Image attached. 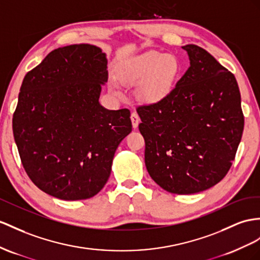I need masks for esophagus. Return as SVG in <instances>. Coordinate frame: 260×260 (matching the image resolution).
Instances as JSON below:
<instances>
[{"instance_id":"34e87169","label":"esophagus","mask_w":260,"mask_h":260,"mask_svg":"<svg viewBox=\"0 0 260 260\" xmlns=\"http://www.w3.org/2000/svg\"><path fill=\"white\" fill-rule=\"evenodd\" d=\"M131 121H132V124H133V127L137 128L139 123H141V118H139V116H138L136 112H133L131 114Z\"/></svg>"}]
</instances>
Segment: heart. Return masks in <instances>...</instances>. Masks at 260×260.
<instances>
[{"label":"heart","instance_id":"heart-1","mask_svg":"<svg viewBox=\"0 0 260 260\" xmlns=\"http://www.w3.org/2000/svg\"><path fill=\"white\" fill-rule=\"evenodd\" d=\"M180 66L172 55L148 51L132 60L119 64L115 77L126 85L142 82L138 96L144 102L156 103L170 94L176 83ZM115 90V86H112Z\"/></svg>","mask_w":260,"mask_h":260}]
</instances>
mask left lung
Wrapping results in <instances>:
<instances>
[{
    "label": "left lung",
    "instance_id": "8db88e82",
    "mask_svg": "<svg viewBox=\"0 0 260 260\" xmlns=\"http://www.w3.org/2000/svg\"><path fill=\"white\" fill-rule=\"evenodd\" d=\"M190 67L168 96L136 109L145 165L158 185L192 194L228 174L244 129L236 79L197 45L182 47Z\"/></svg>",
    "mask_w": 260,
    "mask_h": 260
}]
</instances>
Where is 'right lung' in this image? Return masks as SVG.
<instances>
[{"instance_id":"right-lung-1","label":"right lung","mask_w":260,"mask_h":260,"mask_svg":"<svg viewBox=\"0 0 260 260\" xmlns=\"http://www.w3.org/2000/svg\"><path fill=\"white\" fill-rule=\"evenodd\" d=\"M106 69L101 48L70 45L49 52L23 80L13 134L26 174L49 196L76 201L98 194L132 132L129 110L99 102Z\"/></svg>"}]
</instances>
